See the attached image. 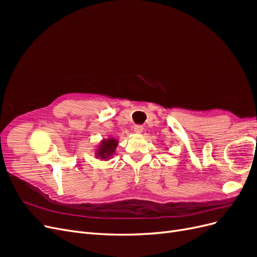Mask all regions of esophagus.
<instances>
[{
	"label": "esophagus",
	"instance_id": "obj_1",
	"mask_svg": "<svg viewBox=\"0 0 257 257\" xmlns=\"http://www.w3.org/2000/svg\"><path fill=\"white\" fill-rule=\"evenodd\" d=\"M143 131H144V127H143L142 125H135V126H134V132H135L136 134L143 133Z\"/></svg>",
	"mask_w": 257,
	"mask_h": 257
}]
</instances>
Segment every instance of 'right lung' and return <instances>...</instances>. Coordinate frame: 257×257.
I'll return each instance as SVG.
<instances>
[{"instance_id":"right-lung-1","label":"right lung","mask_w":257,"mask_h":257,"mask_svg":"<svg viewBox=\"0 0 257 257\" xmlns=\"http://www.w3.org/2000/svg\"><path fill=\"white\" fill-rule=\"evenodd\" d=\"M118 139L113 137L104 138L103 141H100L99 145L95 149V157L96 159H99L102 161H108L110 160L115 152L116 147H118Z\"/></svg>"}]
</instances>
